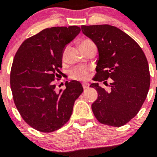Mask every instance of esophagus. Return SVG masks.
<instances>
[{"mask_svg": "<svg viewBox=\"0 0 157 157\" xmlns=\"http://www.w3.org/2000/svg\"><path fill=\"white\" fill-rule=\"evenodd\" d=\"M82 87L84 90H86V89H88L89 88V84L88 83H82Z\"/></svg>", "mask_w": 157, "mask_h": 157, "instance_id": "34e87169", "label": "esophagus"}]
</instances>
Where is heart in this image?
I'll use <instances>...</instances> for the list:
<instances>
[{"instance_id": "b5f03b06", "label": "heart", "mask_w": 157, "mask_h": 157, "mask_svg": "<svg viewBox=\"0 0 157 157\" xmlns=\"http://www.w3.org/2000/svg\"><path fill=\"white\" fill-rule=\"evenodd\" d=\"M90 43H94L90 40L86 39L82 41L81 47L83 45H88ZM66 48L63 52V59H64L65 53H66ZM90 68L88 67H75L74 69H72L70 73V76L71 78L76 80H86L88 78L89 75H90Z\"/></svg>"}]
</instances>
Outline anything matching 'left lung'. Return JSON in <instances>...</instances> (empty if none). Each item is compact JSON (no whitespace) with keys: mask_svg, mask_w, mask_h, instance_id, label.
<instances>
[{"mask_svg":"<svg viewBox=\"0 0 157 157\" xmlns=\"http://www.w3.org/2000/svg\"><path fill=\"white\" fill-rule=\"evenodd\" d=\"M82 31L98 49L94 81L103 82L110 90L93 83L98 97L92 111L101 123L122 127L138 114L149 92L150 74L141 47L132 37L111 25L82 26ZM112 78L109 85L106 79Z\"/></svg>","mask_w":157,"mask_h":157,"instance_id":"obj_1","label":"left lung"}]
</instances>
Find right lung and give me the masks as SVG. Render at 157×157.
<instances>
[{
	"label": "right lung",
	"mask_w": 157,
	"mask_h": 157,
	"mask_svg": "<svg viewBox=\"0 0 157 157\" xmlns=\"http://www.w3.org/2000/svg\"><path fill=\"white\" fill-rule=\"evenodd\" d=\"M79 32L77 26L46 28L25 40L15 55L10 73L14 103L23 120L38 131L61 128L82 93L79 82H67L59 92L54 83L63 74V48Z\"/></svg>",
	"instance_id": "add662e5"
}]
</instances>
